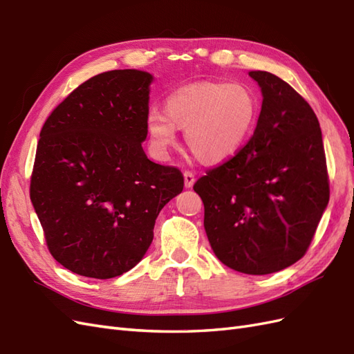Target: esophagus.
Returning <instances> with one entry per match:
<instances>
[{
  "mask_svg": "<svg viewBox=\"0 0 354 354\" xmlns=\"http://www.w3.org/2000/svg\"><path fill=\"white\" fill-rule=\"evenodd\" d=\"M195 183V174L192 171H185V186L189 189Z\"/></svg>",
  "mask_w": 354,
  "mask_h": 354,
  "instance_id": "obj_1",
  "label": "esophagus"
}]
</instances>
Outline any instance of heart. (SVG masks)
I'll list each match as a JSON object with an SVG mask.
<instances>
[{
    "instance_id": "obj_1",
    "label": "heart",
    "mask_w": 354,
    "mask_h": 354,
    "mask_svg": "<svg viewBox=\"0 0 354 354\" xmlns=\"http://www.w3.org/2000/svg\"><path fill=\"white\" fill-rule=\"evenodd\" d=\"M260 112L255 93L242 82H198L168 95L165 112L151 109L146 131L153 151L165 155L186 128V143L202 162L218 164L236 153L252 133Z\"/></svg>"
}]
</instances>
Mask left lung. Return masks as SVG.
<instances>
[{
	"mask_svg": "<svg viewBox=\"0 0 354 354\" xmlns=\"http://www.w3.org/2000/svg\"><path fill=\"white\" fill-rule=\"evenodd\" d=\"M263 104L241 151L196 180L217 259L269 274L303 259L329 201L322 131L310 104L276 75L252 71Z\"/></svg>",
	"mask_w": 354,
	"mask_h": 354,
	"instance_id": "8db88e82",
	"label": "left lung"
}]
</instances>
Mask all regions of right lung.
<instances>
[{
  "label": "right lung",
  "instance_id": "add662e5",
  "mask_svg": "<svg viewBox=\"0 0 354 354\" xmlns=\"http://www.w3.org/2000/svg\"><path fill=\"white\" fill-rule=\"evenodd\" d=\"M151 82L136 69L99 73L42 125L29 195L50 254L77 274L111 279L133 269L159 211L183 190L181 171L142 147Z\"/></svg>",
  "mask_w": 354,
  "mask_h": 354
}]
</instances>
